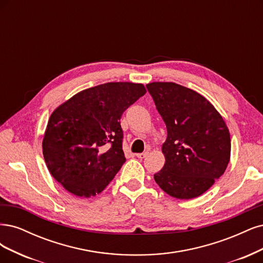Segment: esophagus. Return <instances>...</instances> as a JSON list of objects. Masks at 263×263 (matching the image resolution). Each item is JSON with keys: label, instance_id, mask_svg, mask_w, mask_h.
<instances>
[{"label": "esophagus", "instance_id": "34e87169", "mask_svg": "<svg viewBox=\"0 0 263 263\" xmlns=\"http://www.w3.org/2000/svg\"><path fill=\"white\" fill-rule=\"evenodd\" d=\"M147 156V152H144V153H140V154H137V157L138 158H145Z\"/></svg>", "mask_w": 263, "mask_h": 263}]
</instances>
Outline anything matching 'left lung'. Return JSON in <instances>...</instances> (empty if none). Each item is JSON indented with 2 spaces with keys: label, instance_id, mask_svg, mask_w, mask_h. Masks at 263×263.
I'll use <instances>...</instances> for the list:
<instances>
[{
  "label": "left lung",
  "instance_id": "obj_1",
  "mask_svg": "<svg viewBox=\"0 0 263 263\" xmlns=\"http://www.w3.org/2000/svg\"><path fill=\"white\" fill-rule=\"evenodd\" d=\"M167 128L165 165L154 175L160 189L176 199L197 198L221 177L230 162L231 137L210 101L176 83L146 85Z\"/></svg>",
  "mask_w": 263,
  "mask_h": 263
}]
</instances>
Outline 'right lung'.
<instances>
[{"label": "right lung", "mask_w": 263, "mask_h": 263, "mask_svg": "<svg viewBox=\"0 0 263 263\" xmlns=\"http://www.w3.org/2000/svg\"><path fill=\"white\" fill-rule=\"evenodd\" d=\"M146 90L142 84L106 83L59 106L42 141L50 174L76 197L103 191L125 162L122 114Z\"/></svg>", "instance_id": "1"}]
</instances>
